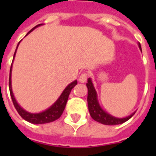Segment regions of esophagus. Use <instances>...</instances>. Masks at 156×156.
Instances as JSON below:
<instances>
[{
    "label": "esophagus",
    "instance_id": "34e87169",
    "mask_svg": "<svg viewBox=\"0 0 156 156\" xmlns=\"http://www.w3.org/2000/svg\"><path fill=\"white\" fill-rule=\"evenodd\" d=\"M88 78V74L86 73H83V74H81L79 78H78V81L80 82V83H86V81L87 79Z\"/></svg>",
    "mask_w": 156,
    "mask_h": 156
}]
</instances>
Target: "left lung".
I'll return each mask as SVG.
<instances>
[{"label": "left lung", "mask_w": 156, "mask_h": 156, "mask_svg": "<svg viewBox=\"0 0 156 156\" xmlns=\"http://www.w3.org/2000/svg\"><path fill=\"white\" fill-rule=\"evenodd\" d=\"M139 49L142 51L141 44L138 43V44ZM87 105L88 110L90 112V116L92 117L95 121L100 122L103 125L106 126H115V125H120L124 122H126L128 120L132 117L134 115L135 112H133V113H131L129 116L123 117V118H119L116 116H112L111 114L108 113L106 111H104V109L101 108L100 105L99 100H98V95L95 90L94 84L92 83L91 78H88L87 83Z\"/></svg>", "instance_id": "left-lung-1"}]
</instances>
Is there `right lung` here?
Here are the masks:
<instances>
[{"label": "right lung", "mask_w": 156, "mask_h": 156, "mask_svg": "<svg viewBox=\"0 0 156 156\" xmlns=\"http://www.w3.org/2000/svg\"><path fill=\"white\" fill-rule=\"evenodd\" d=\"M44 25V24H39V25L35 26V27L32 28L31 30L29 31V32L27 34V35L28 34H30L31 31L35 30V28L39 27L40 26ZM26 35V36H27ZM21 42V41H20ZM20 42L18 43V45H17V48H16L15 52L13 54V60H14V57H15L16 52H17V49H18V47ZM13 62H12V65H11L10 67V72H9V92H10L11 99H12V101L13 103V105L15 107L16 110L18 112V114L20 115L22 117H23L25 121L30 122V123L32 124H46L49 123V122H52V121H56L58 118H60V116H61V114L63 113L64 110H65V108H66V103H67V100H68L69 95V93H70L71 90L73 89L78 83V81L74 80L73 82H72L71 83H69L67 87H66L64 90L62 91V93L61 94V95L59 96V98L57 100L54 102V104H52L49 108H48L47 109H45L44 111L40 112H36V113H32V112H29L26 111L25 109H23L22 107L18 104V103L17 102L15 97H14V95H13V90H12V81H11V76H12V68H13Z\"/></svg>", "instance_id": "right-lung-1"}]
</instances>
